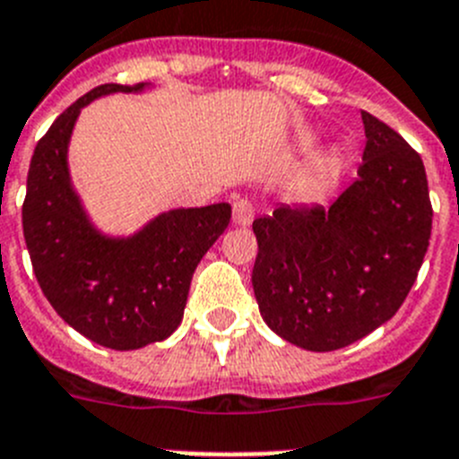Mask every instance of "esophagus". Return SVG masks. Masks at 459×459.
I'll use <instances>...</instances> for the list:
<instances>
[{"instance_id": "1", "label": "esophagus", "mask_w": 459, "mask_h": 459, "mask_svg": "<svg viewBox=\"0 0 459 459\" xmlns=\"http://www.w3.org/2000/svg\"><path fill=\"white\" fill-rule=\"evenodd\" d=\"M254 219V201L252 198H238L233 203V224L238 226H249Z\"/></svg>"}]
</instances>
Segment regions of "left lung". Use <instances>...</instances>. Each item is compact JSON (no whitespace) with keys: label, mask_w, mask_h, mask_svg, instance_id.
I'll use <instances>...</instances> for the list:
<instances>
[{"label":"left lung","mask_w":459,"mask_h":459,"mask_svg":"<svg viewBox=\"0 0 459 459\" xmlns=\"http://www.w3.org/2000/svg\"><path fill=\"white\" fill-rule=\"evenodd\" d=\"M358 178L324 205H277L254 221L252 284L263 321L290 344L334 351L384 325L406 300L432 233L420 154L362 110Z\"/></svg>","instance_id":"obj_1"}]
</instances>
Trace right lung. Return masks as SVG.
<instances>
[{
	"label": "right lung",
	"mask_w": 459,
	"mask_h": 459,
	"mask_svg": "<svg viewBox=\"0 0 459 459\" xmlns=\"http://www.w3.org/2000/svg\"><path fill=\"white\" fill-rule=\"evenodd\" d=\"M143 87L108 82L64 110L31 154L22 203L27 252L43 296L71 328L115 351L175 333L194 270L230 221L229 203H214L159 214L131 238H106L90 224L66 166L75 119L97 97Z\"/></svg>",
	"instance_id": "obj_1"
}]
</instances>
